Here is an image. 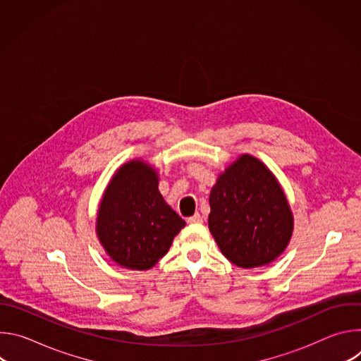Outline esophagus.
I'll return each instance as SVG.
<instances>
[{"instance_id": "34e87169", "label": "esophagus", "mask_w": 361, "mask_h": 361, "mask_svg": "<svg viewBox=\"0 0 361 361\" xmlns=\"http://www.w3.org/2000/svg\"><path fill=\"white\" fill-rule=\"evenodd\" d=\"M187 223H188V224H200V223H202V217H201L198 213H195L194 216L188 217Z\"/></svg>"}]
</instances>
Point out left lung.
Masks as SVG:
<instances>
[{
    "label": "left lung",
    "instance_id": "1",
    "mask_svg": "<svg viewBox=\"0 0 361 361\" xmlns=\"http://www.w3.org/2000/svg\"><path fill=\"white\" fill-rule=\"evenodd\" d=\"M210 209V233L240 269L273 263L291 240L294 217L286 192L271 170L250 154L219 174Z\"/></svg>",
    "mask_w": 361,
    "mask_h": 361
}]
</instances>
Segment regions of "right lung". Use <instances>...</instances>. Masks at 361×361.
<instances>
[{"label": "right lung", "mask_w": 361, "mask_h": 361, "mask_svg": "<svg viewBox=\"0 0 361 361\" xmlns=\"http://www.w3.org/2000/svg\"><path fill=\"white\" fill-rule=\"evenodd\" d=\"M159 171L142 159L124 163L101 197L95 233L120 267L145 271L170 250L185 221L159 190Z\"/></svg>", "instance_id": "add662e5"}]
</instances>
